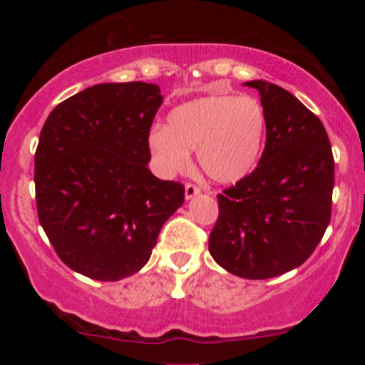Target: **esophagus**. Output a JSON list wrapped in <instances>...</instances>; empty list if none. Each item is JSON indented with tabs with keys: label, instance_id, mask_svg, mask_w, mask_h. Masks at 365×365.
I'll use <instances>...</instances> for the list:
<instances>
[{
	"label": "esophagus",
	"instance_id": "obj_1",
	"mask_svg": "<svg viewBox=\"0 0 365 365\" xmlns=\"http://www.w3.org/2000/svg\"><path fill=\"white\" fill-rule=\"evenodd\" d=\"M199 192H201V187L196 186V184H192V182H186V187H184V196H186V199L197 196Z\"/></svg>",
	"mask_w": 365,
	"mask_h": 365
}]
</instances>
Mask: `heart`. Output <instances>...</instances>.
Listing matches in <instances>:
<instances>
[{
    "label": "heart",
    "instance_id": "heart-1",
    "mask_svg": "<svg viewBox=\"0 0 365 365\" xmlns=\"http://www.w3.org/2000/svg\"><path fill=\"white\" fill-rule=\"evenodd\" d=\"M267 114L254 96L212 94L176 106L166 128H154L149 148L166 173L182 171L189 149L216 182H236L256 168L266 139Z\"/></svg>",
    "mask_w": 365,
    "mask_h": 365
}]
</instances>
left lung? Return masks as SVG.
<instances>
[{
	"mask_svg": "<svg viewBox=\"0 0 365 365\" xmlns=\"http://www.w3.org/2000/svg\"><path fill=\"white\" fill-rule=\"evenodd\" d=\"M267 114L257 168L217 194L209 252L234 276L269 279L299 267L331 222L334 156L326 128L286 89L249 81Z\"/></svg>",
	"mask_w": 365,
	"mask_h": 365,
	"instance_id": "left-lung-1",
	"label": "left lung"
}]
</instances>
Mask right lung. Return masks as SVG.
Instances as JSON below:
<instances>
[{"mask_svg": "<svg viewBox=\"0 0 365 365\" xmlns=\"http://www.w3.org/2000/svg\"><path fill=\"white\" fill-rule=\"evenodd\" d=\"M156 84L104 83L49 114L34 153L38 219L58 257L94 281H119L151 257L184 186L148 169Z\"/></svg>", "mask_w": 365, "mask_h": 365, "instance_id": "obj_1", "label": "right lung"}]
</instances>
